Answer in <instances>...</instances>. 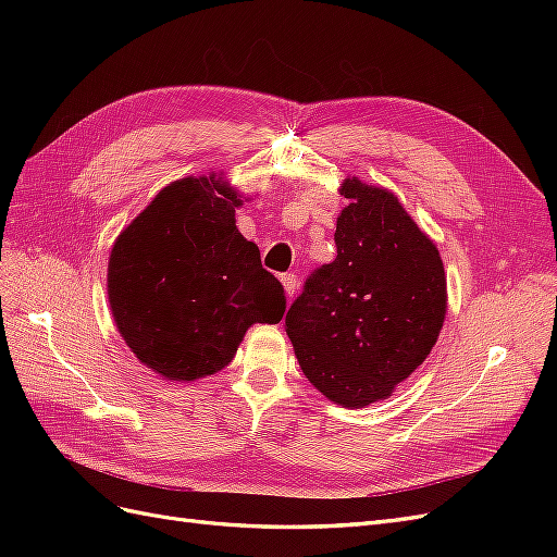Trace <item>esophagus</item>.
Wrapping results in <instances>:
<instances>
[{"mask_svg": "<svg viewBox=\"0 0 557 557\" xmlns=\"http://www.w3.org/2000/svg\"><path fill=\"white\" fill-rule=\"evenodd\" d=\"M281 283H283V288H285V295H288V297L297 295V276L295 274H283Z\"/></svg>", "mask_w": 557, "mask_h": 557, "instance_id": "34e87169", "label": "esophagus"}]
</instances>
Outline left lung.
Instances as JSON below:
<instances>
[{
  "label": "left lung",
  "instance_id": "left-lung-1",
  "mask_svg": "<svg viewBox=\"0 0 557 557\" xmlns=\"http://www.w3.org/2000/svg\"><path fill=\"white\" fill-rule=\"evenodd\" d=\"M336 258L309 276L285 315L297 362L346 409L387 399L425 362L448 293L440 248L387 188L346 176Z\"/></svg>",
  "mask_w": 557,
  "mask_h": 557
}]
</instances>
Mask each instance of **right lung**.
<instances>
[{
  "mask_svg": "<svg viewBox=\"0 0 557 557\" xmlns=\"http://www.w3.org/2000/svg\"><path fill=\"white\" fill-rule=\"evenodd\" d=\"M244 199L223 172L172 181L111 248L113 323L134 358L166 381L221 372L250 325L283 318V285L237 230Z\"/></svg>",
  "mask_w": 557,
  "mask_h": 557,
  "instance_id": "obj_1",
  "label": "right lung"
}]
</instances>
